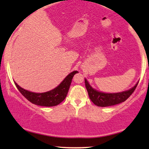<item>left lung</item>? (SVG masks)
I'll return each instance as SVG.
<instances>
[{
	"instance_id": "obj_1",
	"label": "left lung",
	"mask_w": 149,
	"mask_h": 149,
	"mask_svg": "<svg viewBox=\"0 0 149 149\" xmlns=\"http://www.w3.org/2000/svg\"><path fill=\"white\" fill-rule=\"evenodd\" d=\"M85 83L90 100L95 105L102 107H110V106H113L125 102L134 92L138 85L137 83L135 85V86L133 87L130 90H127V91L118 92V93L109 94L98 92L97 90H94L89 85L88 82L87 81L86 79L85 80Z\"/></svg>"
}]
</instances>
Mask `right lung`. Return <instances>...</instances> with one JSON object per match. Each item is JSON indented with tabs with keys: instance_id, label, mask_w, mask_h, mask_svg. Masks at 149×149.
<instances>
[{
	"instance_id": "add662e5",
	"label": "right lung",
	"mask_w": 149,
	"mask_h": 149,
	"mask_svg": "<svg viewBox=\"0 0 149 149\" xmlns=\"http://www.w3.org/2000/svg\"><path fill=\"white\" fill-rule=\"evenodd\" d=\"M77 73H78V71H75L69 73L59 86L52 90L44 93L29 92L22 88L16 83H15V84L22 95L31 103L42 107H54L60 104L66 98L73 77Z\"/></svg>"
}]
</instances>
